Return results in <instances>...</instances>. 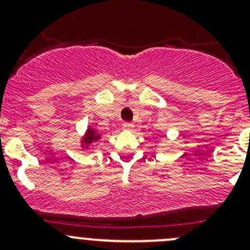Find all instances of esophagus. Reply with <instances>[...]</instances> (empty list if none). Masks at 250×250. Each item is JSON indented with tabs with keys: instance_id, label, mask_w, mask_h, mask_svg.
<instances>
[{
	"instance_id": "esophagus-1",
	"label": "esophagus",
	"mask_w": 250,
	"mask_h": 250,
	"mask_svg": "<svg viewBox=\"0 0 250 250\" xmlns=\"http://www.w3.org/2000/svg\"><path fill=\"white\" fill-rule=\"evenodd\" d=\"M122 128L125 130H132L133 128H134V125H133V123H128V122H125L122 125Z\"/></svg>"
}]
</instances>
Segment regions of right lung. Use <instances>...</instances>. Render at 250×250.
Wrapping results in <instances>:
<instances>
[{"label": "right lung", "instance_id": "obj_1", "mask_svg": "<svg viewBox=\"0 0 250 250\" xmlns=\"http://www.w3.org/2000/svg\"><path fill=\"white\" fill-rule=\"evenodd\" d=\"M103 138V135L100 134L99 132H98L95 128H93L92 125H88L87 129H85L84 134L81 137V147L83 148V150H88L89 148V146L92 145V144H95L98 143L100 139Z\"/></svg>", "mask_w": 250, "mask_h": 250}]
</instances>
